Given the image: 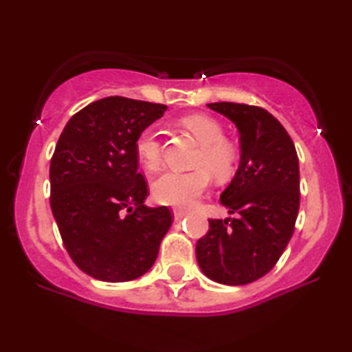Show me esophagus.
I'll return each mask as SVG.
<instances>
[{
  "label": "esophagus",
  "mask_w": 352,
  "mask_h": 352,
  "mask_svg": "<svg viewBox=\"0 0 352 352\" xmlns=\"http://www.w3.org/2000/svg\"><path fill=\"white\" fill-rule=\"evenodd\" d=\"M186 214H187V211H184V210H175V211H173V216H175V221L182 219Z\"/></svg>",
  "instance_id": "obj_1"
}]
</instances>
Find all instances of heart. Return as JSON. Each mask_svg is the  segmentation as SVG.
Masks as SVG:
<instances>
[{
	"label": "heart",
	"instance_id": "obj_1",
	"mask_svg": "<svg viewBox=\"0 0 352 352\" xmlns=\"http://www.w3.org/2000/svg\"><path fill=\"white\" fill-rule=\"evenodd\" d=\"M182 126L200 142L195 165L190 171H163L152 182V195L158 204L170 206H189L208 189L212 175L226 179L232 175L237 153L230 142L226 141L224 131L214 118L206 115H187L181 120ZM136 155L141 165L148 171H155L162 163V146L155 129L147 128L136 139Z\"/></svg>",
	"mask_w": 352,
	"mask_h": 352
}]
</instances>
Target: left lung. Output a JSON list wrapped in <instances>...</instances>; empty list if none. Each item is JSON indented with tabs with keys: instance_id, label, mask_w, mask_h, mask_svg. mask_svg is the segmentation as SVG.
<instances>
[{
	"instance_id": "obj_1",
	"label": "left lung",
	"mask_w": 352,
	"mask_h": 352,
	"mask_svg": "<svg viewBox=\"0 0 352 352\" xmlns=\"http://www.w3.org/2000/svg\"><path fill=\"white\" fill-rule=\"evenodd\" d=\"M240 134V163L221 204L239 218L210 219L197 242L201 272L224 285L252 283L276 266L290 242L300 210V165L280 122L261 107L208 104Z\"/></svg>"
}]
</instances>
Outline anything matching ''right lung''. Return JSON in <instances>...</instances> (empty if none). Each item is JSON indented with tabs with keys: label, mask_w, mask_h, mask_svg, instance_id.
<instances>
[{
	"label": "right lung",
	"mask_w": 352,
	"mask_h": 352,
	"mask_svg": "<svg viewBox=\"0 0 352 352\" xmlns=\"http://www.w3.org/2000/svg\"><path fill=\"white\" fill-rule=\"evenodd\" d=\"M165 110L110 96L75 113L57 141L50 166L52 214L70 258L98 280L144 276L173 223L166 206L144 205L148 192L134 147Z\"/></svg>",
	"instance_id": "obj_1"
}]
</instances>
